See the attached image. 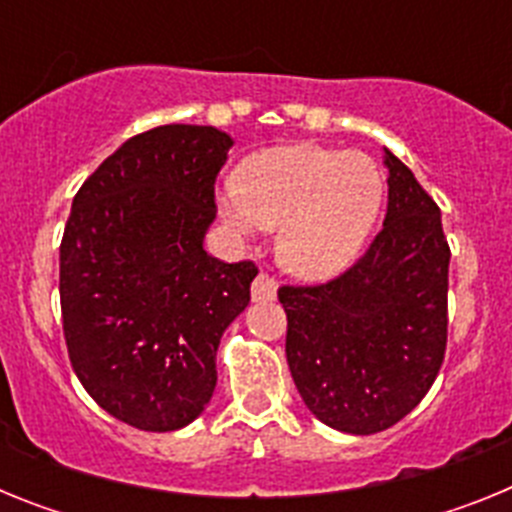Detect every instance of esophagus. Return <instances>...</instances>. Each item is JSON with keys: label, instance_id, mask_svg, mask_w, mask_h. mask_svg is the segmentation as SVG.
I'll return each mask as SVG.
<instances>
[{"label": "esophagus", "instance_id": "34e87169", "mask_svg": "<svg viewBox=\"0 0 512 512\" xmlns=\"http://www.w3.org/2000/svg\"><path fill=\"white\" fill-rule=\"evenodd\" d=\"M251 297H253V302L274 300V297H277V282H274L269 274H264V271H261L259 277L253 279V284H251Z\"/></svg>", "mask_w": 512, "mask_h": 512}]
</instances>
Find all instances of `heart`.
<instances>
[{
  "label": "heart",
  "instance_id": "obj_1",
  "mask_svg": "<svg viewBox=\"0 0 512 512\" xmlns=\"http://www.w3.org/2000/svg\"><path fill=\"white\" fill-rule=\"evenodd\" d=\"M384 202V176L359 151L289 143L246 158L217 187L223 223L241 238L277 228V259L300 279H330L359 259Z\"/></svg>",
  "mask_w": 512,
  "mask_h": 512
}]
</instances>
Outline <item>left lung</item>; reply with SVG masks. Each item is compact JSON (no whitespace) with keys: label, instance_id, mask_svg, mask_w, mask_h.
Returning a JSON list of instances; mask_svg holds the SVG:
<instances>
[{"label":"left lung","instance_id":"1","mask_svg":"<svg viewBox=\"0 0 512 512\" xmlns=\"http://www.w3.org/2000/svg\"><path fill=\"white\" fill-rule=\"evenodd\" d=\"M387 215L369 251L318 287H282L287 364L320 423L372 436L431 390L446 351L449 243L441 210L384 148Z\"/></svg>","mask_w":512,"mask_h":512}]
</instances>
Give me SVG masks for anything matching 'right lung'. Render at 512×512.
<instances>
[{
  "label": "right lung",
  "mask_w": 512,
  "mask_h": 512,
  "mask_svg": "<svg viewBox=\"0 0 512 512\" xmlns=\"http://www.w3.org/2000/svg\"><path fill=\"white\" fill-rule=\"evenodd\" d=\"M230 148L233 138L212 125L135 135L81 184L63 230L71 366L99 408L140 431L200 418L220 338L251 300L256 266L205 251Z\"/></svg>",
  "instance_id": "1"
}]
</instances>
